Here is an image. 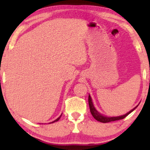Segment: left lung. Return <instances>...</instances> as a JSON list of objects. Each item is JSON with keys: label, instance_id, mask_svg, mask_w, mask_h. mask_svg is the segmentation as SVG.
<instances>
[{"label": "left lung", "instance_id": "left-lung-1", "mask_svg": "<svg viewBox=\"0 0 150 150\" xmlns=\"http://www.w3.org/2000/svg\"><path fill=\"white\" fill-rule=\"evenodd\" d=\"M88 102H89V109H90V112L92 113V116L95 118L96 120H98V121L101 122V123H108V122H111V121H115V120H120V119H123V118H125L128 114H130L132 111H133L137 107L135 106L133 109H132L131 111H129L128 113H125V115H123V116H115V117H107V116H104L103 115H101L100 113H99L97 111L95 108H94V105H93L92 101V98H91L90 96L89 95V98H88Z\"/></svg>", "mask_w": 150, "mask_h": 150}]
</instances>
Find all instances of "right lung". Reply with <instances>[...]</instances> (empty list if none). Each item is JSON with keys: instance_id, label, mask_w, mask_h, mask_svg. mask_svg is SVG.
Listing matches in <instances>:
<instances>
[{"instance_id": "obj_1", "label": "right lung", "mask_w": 150, "mask_h": 150, "mask_svg": "<svg viewBox=\"0 0 150 150\" xmlns=\"http://www.w3.org/2000/svg\"><path fill=\"white\" fill-rule=\"evenodd\" d=\"M61 116H62V114L61 115V116H60L59 117H58V118H57V119H56V120H53V122H51V123H54V122H56V121H58V120H59L60 119V118H61Z\"/></svg>"}]
</instances>
